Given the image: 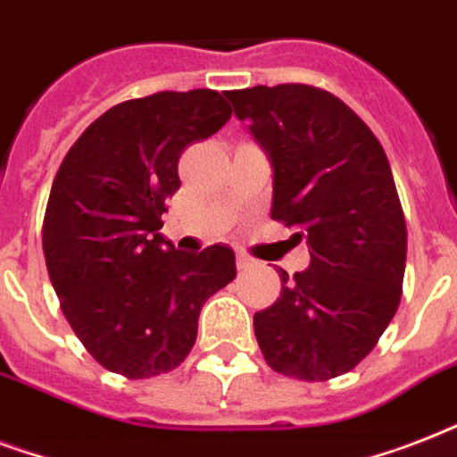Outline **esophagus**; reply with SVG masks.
I'll return each instance as SVG.
<instances>
[{
	"label": "esophagus",
	"instance_id": "1",
	"mask_svg": "<svg viewBox=\"0 0 457 457\" xmlns=\"http://www.w3.org/2000/svg\"><path fill=\"white\" fill-rule=\"evenodd\" d=\"M237 268H239V270H251V268H253V261H251L249 256H244V253H239V256H237Z\"/></svg>",
	"mask_w": 457,
	"mask_h": 457
}]
</instances>
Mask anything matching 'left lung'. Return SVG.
<instances>
[{
    "mask_svg": "<svg viewBox=\"0 0 457 457\" xmlns=\"http://www.w3.org/2000/svg\"><path fill=\"white\" fill-rule=\"evenodd\" d=\"M272 168V220L296 228L311 265L279 270V299L253 315L275 372L325 382L375 348L401 301L403 211L382 145L325 89L278 85L225 92Z\"/></svg>",
    "mask_w": 457,
    "mask_h": 457,
    "instance_id": "obj_1",
    "label": "left lung"
}]
</instances>
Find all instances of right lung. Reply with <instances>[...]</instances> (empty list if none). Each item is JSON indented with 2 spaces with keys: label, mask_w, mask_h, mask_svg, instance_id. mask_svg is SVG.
I'll return each instance as SVG.
<instances>
[{
  "label": "right lung",
  "mask_w": 457,
  "mask_h": 457,
  "mask_svg": "<svg viewBox=\"0 0 457 457\" xmlns=\"http://www.w3.org/2000/svg\"><path fill=\"white\" fill-rule=\"evenodd\" d=\"M229 116L213 89L118 104L82 132L54 178L46 270L68 325L111 372L145 379L178 368L204 303L237 278L229 246L187 253L158 232L165 199L179 189V154Z\"/></svg>",
  "instance_id": "add662e5"
}]
</instances>
